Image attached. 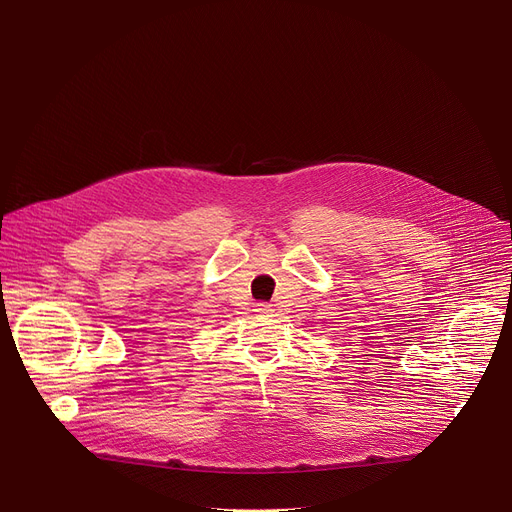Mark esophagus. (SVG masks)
I'll return each instance as SVG.
<instances>
[{"label": "esophagus", "instance_id": "1", "mask_svg": "<svg viewBox=\"0 0 512 512\" xmlns=\"http://www.w3.org/2000/svg\"><path fill=\"white\" fill-rule=\"evenodd\" d=\"M257 306H259V312H265V310H267V308H269V306H267V304H257Z\"/></svg>", "mask_w": 512, "mask_h": 512}]
</instances>
